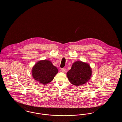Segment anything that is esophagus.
<instances>
[{
  "label": "esophagus",
  "instance_id": "esophagus-1",
  "mask_svg": "<svg viewBox=\"0 0 122 122\" xmlns=\"http://www.w3.org/2000/svg\"><path fill=\"white\" fill-rule=\"evenodd\" d=\"M61 70L62 71V72L65 73V72H66V69H65V68H62V69H61Z\"/></svg>",
  "mask_w": 122,
  "mask_h": 122
}]
</instances>
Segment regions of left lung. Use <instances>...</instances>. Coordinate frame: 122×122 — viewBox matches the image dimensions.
Segmentation results:
<instances>
[{
  "label": "left lung",
  "instance_id": "obj_1",
  "mask_svg": "<svg viewBox=\"0 0 122 122\" xmlns=\"http://www.w3.org/2000/svg\"><path fill=\"white\" fill-rule=\"evenodd\" d=\"M92 73V69L89 64L81 61H76L67 73V76L71 84L80 86L91 79Z\"/></svg>",
  "mask_w": 122,
  "mask_h": 122
}]
</instances>
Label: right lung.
Returning a JSON list of instances; mask_svg holds the SVG:
<instances>
[{"label":"right lung","mask_w":122,"mask_h":122,"mask_svg":"<svg viewBox=\"0 0 122 122\" xmlns=\"http://www.w3.org/2000/svg\"><path fill=\"white\" fill-rule=\"evenodd\" d=\"M58 70L52 63L46 59L37 62L33 67L31 74L35 81L46 85L53 80Z\"/></svg>","instance_id":"add662e5"}]
</instances>
